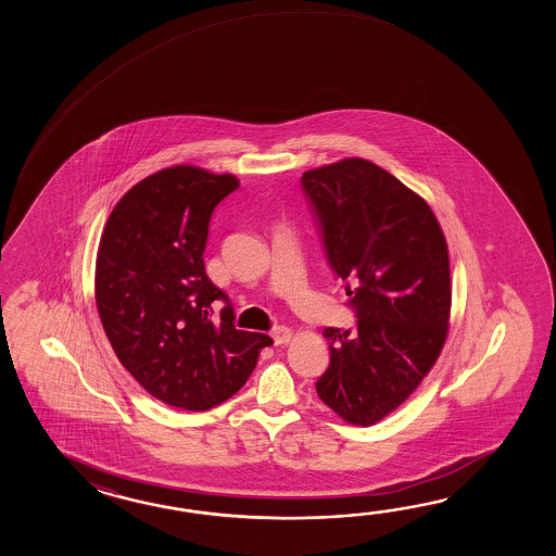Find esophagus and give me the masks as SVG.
<instances>
[{
    "label": "esophagus",
    "instance_id": "esophagus-1",
    "mask_svg": "<svg viewBox=\"0 0 556 556\" xmlns=\"http://www.w3.org/2000/svg\"><path fill=\"white\" fill-rule=\"evenodd\" d=\"M270 336H273V340L276 345H283V343H288L290 340H292V330H290V328H283V326H280V328H274Z\"/></svg>",
    "mask_w": 556,
    "mask_h": 556
}]
</instances>
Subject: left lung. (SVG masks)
<instances>
[{
	"label": "left lung",
	"mask_w": 556,
	"mask_h": 556,
	"mask_svg": "<svg viewBox=\"0 0 556 556\" xmlns=\"http://www.w3.org/2000/svg\"><path fill=\"white\" fill-rule=\"evenodd\" d=\"M300 182L357 318L352 330H324L330 366L316 391L348 424L374 426L414 393L445 343L447 242L427 202L369 161L343 159Z\"/></svg>",
	"instance_id": "1"
}]
</instances>
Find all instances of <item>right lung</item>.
Returning a JSON list of instances; mask_svg holds the SVG:
<instances>
[{
    "label": "right lung",
    "mask_w": 556,
    "mask_h": 556,
    "mask_svg": "<svg viewBox=\"0 0 556 556\" xmlns=\"http://www.w3.org/2000/svg\"><path fill=\"white\" fill-rule=\"evenodd\" d=\"M238 185L189 165L142 178L113 208L97 252L94 300L118 362L153 397L189 412L232 397L273 343L235 328L228 295L204 273L211 216ZM214 299L226 302L220 323Z\"/></svg>",
    "instance_id": "1"
}]
</instances>
